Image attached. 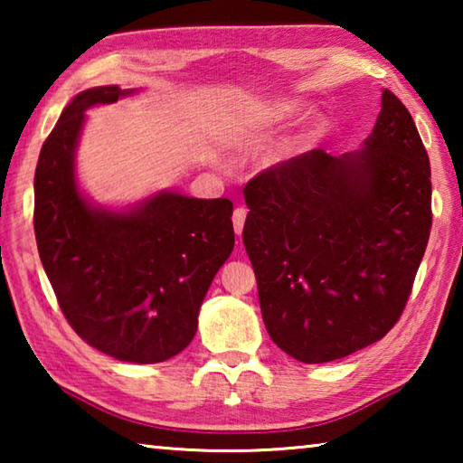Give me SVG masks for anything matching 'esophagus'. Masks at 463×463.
Wrapping results in <instances>:
<instances>
[{"mask_svg": "<svg viewBox=\"0 0 463 463\" xmlns=\"http://www.w3.org/2000/svg\"><path fill=\"white\" fill-rule=\"evenodd\" d=\"M245 218H247V210L245 208H234L232 213V226H234V232L239 234L242 232V226H245Z\"/></svg>", "mask_w": 463, "mask_h": 463, "instance_id": "obj_1", "label": "esophagus"}]
</instances>
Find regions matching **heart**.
Masks as SVG:
<instances>
[{
  "instance_id": "obj_1",
  "label": "heart",
  "mask_w": 463,
  "mask_h": 463,
  "mask_svg": "<svg viewBox=\"0 0 463 463\" xmlns=\"http://www.w3.org/2000/svg\"><path fill=\"white\" fill-rule=\"evenodd\" d=\"M296 112V106L294 104H276V106H269L265 108L263 112L260 114V120L261 124H278L286 118H292Z\"/></svg>"
}]
</instances>
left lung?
Instances as JSON below:
<instances>
[{"label": "left lung", "mask_w": 463, "mask_h": 463, "mask_svg": "<svg viewBox=\"0 0 463 463\" xmlns=\"http://www.w3.org/2000/svg\"><path fill=\"white\" fill-rule=\"evenodd\" d=\"M242 229L265 328L304 364L347 357L398 323L425 255L430 163L409 109L383 90L359 153L292 156L245 185Z\"/></svg>", "instance_id": "8db88e82"}]
</instances>
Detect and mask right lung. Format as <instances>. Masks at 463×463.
<instances>
[{"instance_id":"1","label":"right lung","mask_w":463,"mask_h":463,"mask_svg":"<svg viewBox=\"0 0 463 463\" xmlns=\"http://www.w3.org/2000/svg\"><path fill=\"white\" fill-rule=\"evenodd\" d=\"M124 93L93 88L62 109L38 155L34 234L73 331L120 362L159 364L194 339L203 296L232 253V202L159 194L130 213L91 208L73 174L83 112Z\"/></svg>"}]
</instances>
